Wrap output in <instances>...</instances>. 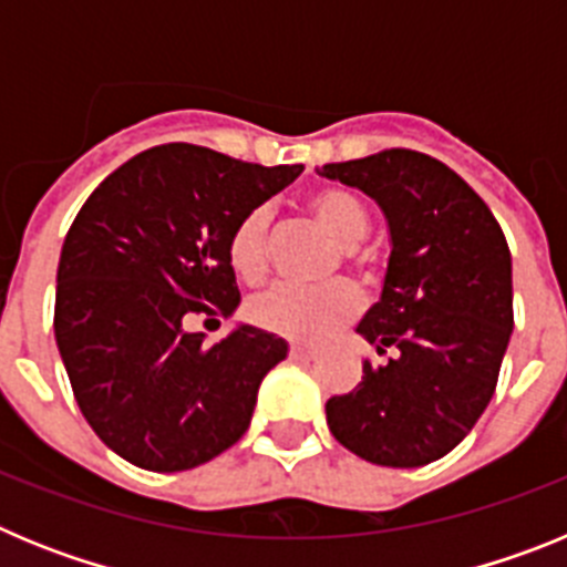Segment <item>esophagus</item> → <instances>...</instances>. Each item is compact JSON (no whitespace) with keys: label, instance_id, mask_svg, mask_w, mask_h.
I'll list each match as a JSON object with an SVG mask.
<instances>
[{"label":"esophagus","instance_id":"obj_1","mask_svg":"<svg viewBox=\"0 0 567 567\" xmlns=\"http://www.w3.org/2000/svg\"><path fill=\"white\" fill-rule=\"evenodd\" d=\"M289 358H292V360H315V358H318V349H312V346H292V349H289Z\"/></svg>","mask_w":567,"mask_h":567}]
</instances>
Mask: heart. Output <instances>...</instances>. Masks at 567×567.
Listing matches in <instances>:
<instances>
[{
	"label": "heart",
	"instance_id": "1",
	"mask_svg": "<svg viewBox=\"0 0 567 567\" xmlns=\"http://www.w3.org/2000/svg\"><path fill=\"white\" fill-rule=\"evenodd\" d=\"M309 213L340 247H354L369 233V213L358 195L340 187H320L309 195ZM269 207H252L235 221L227 240V258L233 272L247 284H258L269 269ZM363 307V295L349 280H334L327 287H292L280 284L258 295L249 315L260 329L292 340H320L332 329L343 327Z\"/></svg>",
	"mask_w": 567,
	"mask_h": 567
}]
</instances>
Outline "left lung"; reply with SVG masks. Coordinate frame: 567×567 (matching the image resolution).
I'll return each instance as SVG.
<instances>
[{"label":"left lung","mask_w":567,"mask_h":567,"mask_svg":"<svg viewBox=\"0 0 567 567\" xmlns=\"http://www.w3.org/2000/svg\"><path fill=\"white\" fill-rule=\"evenodd\" d=\"M318 173L369 195L392 244L380 300L358 334L394 358L365 360L352 392L327 400L329 432L374 465L434 463L485 412L508 349L514 292L503 229L454 169L414 150Z\"/></svg>","instance_id":"1"}]
</instances>
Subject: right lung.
Masks as SVG:
<instances>
[{"instance_id":"obj_1","label":"right lung","mask_w":567,"mask_h":567,"mask_svg":"<svg viewBox=\"0 0 567 567\" xmlns=\"http://www.w3.org/2000/svg\"><path fill=\"white\" fill-rule=\"evenodd\" d=\"M300 173L162 144L110 173L79 209L59 258L53 329L84 420L127 463L187 471L249 429L287 340L238 323L204 346L187 327L238 309L229 233Z\"/></svg>"}]
</instances>
